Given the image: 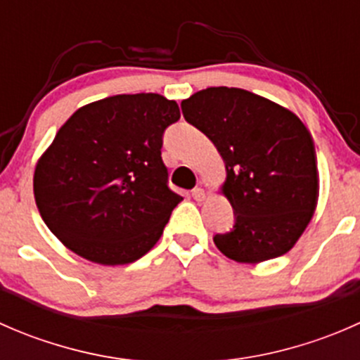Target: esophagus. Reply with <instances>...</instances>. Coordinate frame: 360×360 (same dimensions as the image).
I'll list each match as a JSON object with an SVG mask.
<instances>
[{"instance_id":"obj_1","label":"esophagus","mask_w":360,"mask_h":360,"mask_svg":"<svg viewBox=\"0 0 360 360\" xmlns=\"http://www.w3.org/2000/svg\"><path fill=\"white\" fill-rule=\"evenodd\" d=\"M191 197L195 198V200H198V202H202L203 198H205V191L202 190V188H195L193 191H191Z\"/></svg>"}]
</instances>
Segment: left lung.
<instances>
[{
    "mask_svg": "<svg viewBox=\"0 0 360 360\" xmlns=\"http://www.w3.org/2000/svg\"><path fill=\"white\" fill-rule=\"evenodd\" d=\"M226 165L223 193L235 224L214 244L238 263L282 256L314 216L319 169L314 139L294 112L242 89L210 86L181 103Z\"/></svg>",
    "mask_w": 360,
    "mask_h": 360,
    "instance_id": "8db88e82",
    "label": "left lung"
}]
</instances>
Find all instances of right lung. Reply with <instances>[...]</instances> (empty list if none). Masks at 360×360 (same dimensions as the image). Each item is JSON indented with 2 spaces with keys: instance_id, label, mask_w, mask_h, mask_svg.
I'll list each match as a JSON object with an SVG mask.
<instances>
[{
  "instance_id": "1",
  "label": "right lung",
  "mask_w": 360,
  "mask_h": 360,
  "mask_svg": "<svg viewBox=\"0 0 360 360\" xmlns=\"http://www.w3.org/2000/svg\"><path fill=\"white\" fill-rule=\"evenodd\" d=\"M181 118L176 101L123 94L79 108L34 170V198L66 248L99 264L148 252L183 198L170 190L163 134Z\"/></svg>"
}]
</instances>
